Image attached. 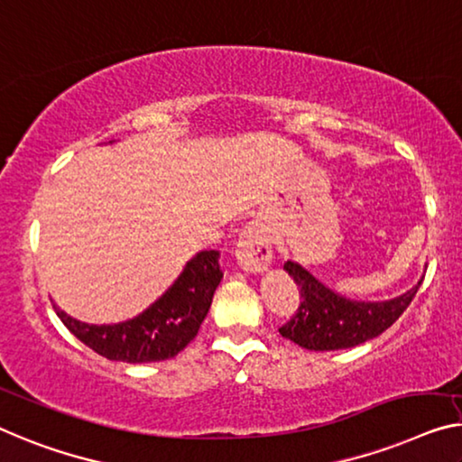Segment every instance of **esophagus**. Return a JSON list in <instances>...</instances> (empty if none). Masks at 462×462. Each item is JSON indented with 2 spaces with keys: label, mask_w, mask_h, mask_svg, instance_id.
Masks as SVG:
<instances>
[{
  "label": "esophagus",
  "mask_w": 462,
  "mask_h": 462,
  "mask_svg": "<svg viewBox=\"0 0 462 462\" xmlns=\"http://www.w3.org/2000/svg\"><path fill=\"white\" fill-rule=\"evenodd\" d=\"M236 261L245 272H265L272 263V236L261 222H251L243 230L236 246Z\"/></svg>",
  "instance_id": "obj_1"
}]
</instances>
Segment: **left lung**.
<instances>
[{"label": "left lung", "mask_w": 462, "mask_h": 462, "mask_svg": "<svg viewBox=\"0 0 462 462\" xmlns=\"http://www.w3.org/2000/svg\"><path fill=\"white\" fill-rule=\"evenodd\" d=\"M284 270L297 282L300 305L280 328L284 338L307 350H340L374 340L407 311L421 282L398 299L361 302L340 297L313 278L305 267L288 261Z\"/></svg>", "instance_id": "1"}]
</instances>
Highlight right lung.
<instances>
[{"instance_id":"add662e5","label":"right lung","mask_w":462,"mask_h":462,"mask_svg":"<svg viewBox=\"0 0 462 462\" xmlns=\"http://www.w3.org/2000/svg\"><path fill=\"white\" fill-rule=\"evenodd\" d=\"M219 253L201 251L190 259L168 292L139 318L116 326H88L53 305L77 338L109 361L155 363L176 356L195 338L222 280Z\"/></svg>"}]
</instances>
